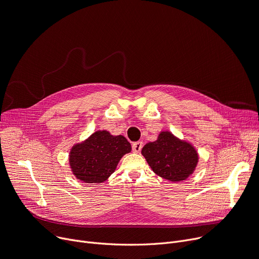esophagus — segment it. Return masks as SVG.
Masks as SVG:
<instances>
[{"label":"esophagus","instance_id":"esophagus-1","mask_svg":"<svg viewBox=\"0 0 259 259\" xmlns=\"http://www.w3.org/2000/svg\"><path fill=\"white\" fill-rule=\"evenodd\" d=\"M143 146V143L142 141H137V142H134L133 145H132V149H133V152L134 153H140L141 149Z\"/></svg>","mask_w":259,"mask_h":259}]
</instances>
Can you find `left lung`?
Instances as JSON below:
<instances>
[{"instance_id":"1","label":"left lung","mask_w":259,"mask_h":259,"mask_svg":"<svg viewBox=\"0 0 259 259\" xmlns=\"http://www.w3.org/2000/svg\"><path fill=\"white\" fill-rule=\"evenodd\" d=\"M141 154L154 173L169 181L186 180L198 163L194 146L169 132H161L156 141L146 143Z\"/></svg>"}]
</instances>
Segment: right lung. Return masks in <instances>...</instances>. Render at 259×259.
I'll return each instance as SVG.
<instances>
[{"label":"right lung","instance_id":"add662e5","mask_svg":"<svg viewBox=\"0 0 259 259\" xmlns=\"http://www.w3.org/2000/svg\"><path fill=\"white\" fill-rule=\"evenodd\" d=\"M131 151V143L125 137L98 131L84 142L72 146L70 168L83 182L101 183L114 173L122 156Z\"/></svg>","mask_w":259,"mask_h":259}]
</instances>
